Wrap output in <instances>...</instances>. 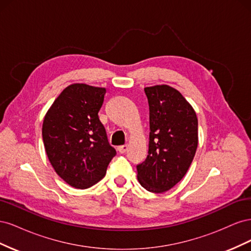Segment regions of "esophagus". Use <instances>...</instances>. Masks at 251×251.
I'll return each instance as SVG.
<instances>
[{
	"mask_svg": "<svg viewBox=\"0 0 251 251\" xmlns=\"http://www.w3.org/2000/svg\"><path fill=\"white\" fill-rule=\"evenodd\" d=\"M127 149H128V147L126 146V144H124V146H119V147L117 148V150H118V151H119L120 154L126 153V151H127Z\"/></svg>",
	"mask_w": 251,
	"mask_h": 251,
	"instance_id": "1",
	"label": "esophagus"
}]
</instances>
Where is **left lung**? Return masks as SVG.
Wrapping results in <instances>:
<instances>
[{
  "mask_svg": "<svg viewBox=\"0 0 251 251\" xmlns=\"http://www.w3.org/2000/svg\"><path fill=\"white\" fill-rule=\"evenodd\" d=\"M150 107V141L146 160L137 165L141 186L169 191L185 176L198 147V118L178 90L168 85L144 88Z\"/></svg>",
  "mask_w": 251,
  "mask_h": 251,
  "instance_id": "8db88e82",
  "label": "left lung"
}]
</instances>
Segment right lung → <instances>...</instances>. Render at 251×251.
<instances>
[{
	"label": "right lung",
	"instance_id": "1",
	"mask_svg": "<svg viewBox=\"0 0 251 251\" xmlns=\"http://www.w3.org/2000/svg\"><path fill=\"white\" fill-rule=\"evenodd\" d=\"M104 94V88L72 83L44 118L42 134L49 161L58 176L75 188L97 183L116 155L98 117Z\"/></svg>",
	"mask_w": 251,
	"mask_h": 251
}]
</instances>
